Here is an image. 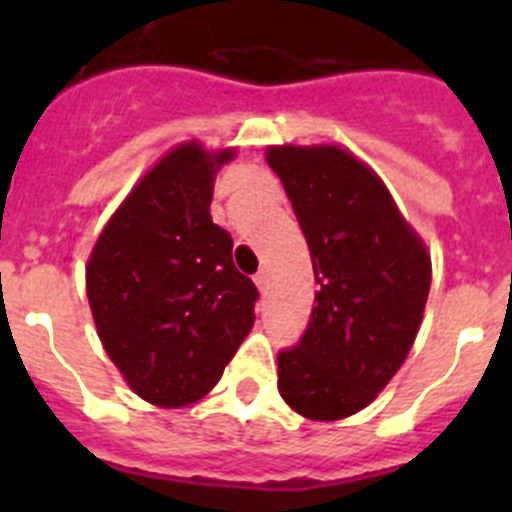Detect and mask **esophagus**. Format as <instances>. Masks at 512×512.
<instances>
[{
	"instance_id": "1",
	"label": "esophagus",
	"mask_w": 512,
	"mask_h": 512,
	"mask_svg": "<svg viewBox=\"0 0 512 512\" xmlns=\"http://www.w3.org/2000/svg\"><path fill=\"white\" fill-rule=\"evenodd\" d=\"M253 282H256V287H259L261 292H266V289H269V271L261 269L259 274H256V277H253Z\"/></svg>"
}]
</instances>
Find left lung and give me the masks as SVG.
<instances>
[{"mask_svg":"<svg viewBox=\"0 0 512 512\" xmlns=\"http://www.w3.org/2000/svg\"><path fill=\"white\" fill-rule=\"evenodd\" d=\"M297 215L315 307L300 343L279 351V395L310 420L364 410L408 359L431 289V256L392 194L338 146H269Z\"/></svg>","mask_w":512,"mask_h":512,"instance_id":"obj_1","label":"left lung"}]
</instances>
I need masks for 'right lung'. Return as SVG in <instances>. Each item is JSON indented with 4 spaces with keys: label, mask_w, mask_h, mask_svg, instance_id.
<instances>
[{
    "label": "right lung",
    "mask_w": 512,
    "mask_h": 512,
    "mask_svg": "<svg viewBox=\"0 0 512 512\" xmlns=\"http://www.w3.org/2000/svg\"><path fill=\"white\" fill-rule=\"evenodd\" d=\"M233 148L189 140L125 197L87 264L97 333L130 390L184 408L220 382L253 328L259 289L233 264V238L212 223V179Z\"/></svg>",
    "instance_id": "right-lung-1"
}]
</instances>
